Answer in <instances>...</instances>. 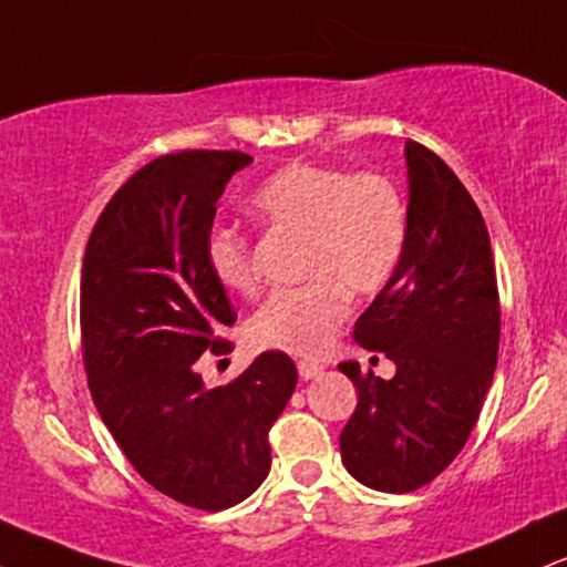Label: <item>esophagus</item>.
Listing matches in <instances>:
<instances>
[{
  "label": "esophagus",
  "mask_w": 567,
  "mask_h": 567,
  "mask_svg": "<svg viewBox=\"0 0 567 567\" xmlns=\"http://www.w3.org/2000/svg\"><path fill=\"white\" fill-rule=\"evenodd\" d=\"M322 365L320 362H315V360H301L298 362V375H301L303 381H309V379H317V375L322 373Z\"/></svg>",
  "instance_id": "esophagus-1"
}]
</instances>
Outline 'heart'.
I'll list each match as a JSON object with an SVG mask.
<instances>
[{
    "mask_svg": "<svg viewBox=\"0 0 567 567\" xmlns=\"http://www.w3.org/2000/svg\"><path fill=\"white\" fill-rule=\"evenodd\" d=\"M250 210L275 234L301 239L298 277L306 285L275 292L247 324L258 349L315 357L347 320V296L373 298L392 282L410 239L402 188L381 173L292 162L252 192ZM220 288L256 296V250L245 234L216 229L205 245Z\"/></svg>",
    "mask_w": 567,
    "mask_h": 567,
    "instance_id": "heart-1",
    "label": "heart"
}]
</instances>
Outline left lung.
I'll return each mask as SVG.
<instances>
[{"mask_svg": "<svg viewBox=\"0 0 567 567\" xmlns=\"http://www.w3.org/2000/svg\"><path fill=\"white\" fill-rule=\"evenodd\" d=\"M410 239L392 282L354 324V341L394 362V379L341 362L357 410L341 458L362 485L408 493L432 483L477 424L498 360L501 311L491 237L464 184L405 141Z\"/></svg>", "mask_w": 567, "mask_h": 567, "instance_id": "left-lung-1", "label": "left lung"}]
</instances>
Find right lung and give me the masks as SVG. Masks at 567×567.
<instances>
[{"instance_id": "obj_1", "label": "right lung", "mask_w": 567, "mask_h": 567, "mask_svg": "<svg viewBox=\"0 0 567 567\" xmlns=\"http://www.w3.org/2000/svg\"><path fill=\"white\" fill-rule=\"evenodd\" d=\"M243 152H181L148 162L97 218L82 264L80 315L90 394L116 445L159 493L220 512L271 470L269 429L296 389L282 351L207 389L197 360L231 349L229 296L207 266L216 205Z\"/></svg>"}]
</instances>
